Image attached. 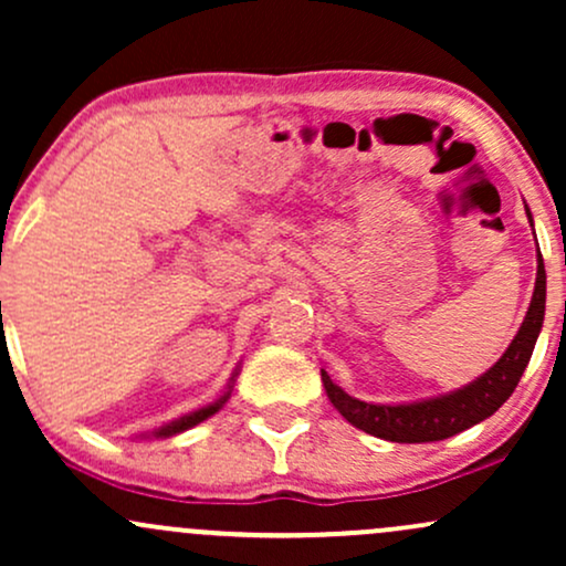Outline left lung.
Instances as JSON below:
<instances>
[{
  "label": "left lung",
  "mask_w": 566,
  "mask_h": 566,
  "mask_svg": "<svg viewBox=\"0 0 566 566\" xmlns=\"http://www.w3.org/2000/svg\"><path fill=\"white\" fill-rule=\"evenodd\" d=\"M543 316L545 265L541 250H537V279L527 316H524L522 327H518L516 337L511 340L509 350L486 369L482 378L447 396H437V399L412 401V405H369V401H359L348 396L322 369L324 391H327L333 407L350 426L361 428V431L373 433L378 439L399 441V444H423V441L450 439L454 433L465 431V428L482 423V420L503 407V401L513 394V388L518 386L524 369L530 365L532 348H535L537 335H541L543 327Z\"/></svg>",
  "instance_id": "left-lung-1"
}]
</instances>
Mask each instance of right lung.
Returning <instances> with one entry per match:
<instances>
[{
	"instance_id": "right-lung-1",
	"label": "right lung",
	"mask_w": 566,
	"mask_h": 566,
	"mask_svg": "<svg viewBox=\"0 0 566 566\" xmlns=\"http://www.w3.org/2000/svg\"><path fill=\"white\" fill-rule=\"evenodd\" d=\"M229 396H231V391H226V394L220 396V399L216 401V405H207V407L197 409V412H191V415H184V418H178V420H172V423L161 426L159 431H154V437H175V433H180V431H188V428H193V426H197V423H201V420H207V418H210V415H216L218 409L226 405V399H229Z\"/></svg>"
}]
</instances>
